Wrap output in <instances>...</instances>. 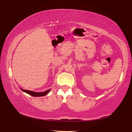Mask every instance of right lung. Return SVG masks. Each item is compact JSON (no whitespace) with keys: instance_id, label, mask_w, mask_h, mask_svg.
<instances>
[{"instance_id":"1","label":"right lung","mask_w":132,"mask_h":132,"mask_svg":"<svg viewBox=\"0 0 132 132\" xmlns=\"http://www.w3.org/2000/svg\"><path fill=\"white\" fill-rule=\"evenodd\" d=\"M22 91H23L24 93H26L27 94H29L33 96H43L46 95L47 94H48L49 93V91H51V89H48L44 92H41V93H36V92H34V91H29V90H26V89H22Z\"/></svg>"}]
</instances>
